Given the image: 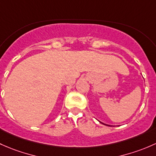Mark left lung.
<instances>
[{
  "label": "left lung",
  "mask_w": 156,
  "mask_h": 156,
  "mask_svg": "<svg viewBox=\"0 0 156 156\" xmlns=\"http://www.w3.org/2000/svg\"><path fill=\"white\" fill-rule=\"evenodd\" d=\"M103 124H104V123H103ZM106 126H107V125H106Z\"/></svg>",
  "instance_id": "8db88e82"
}]
</instances>
